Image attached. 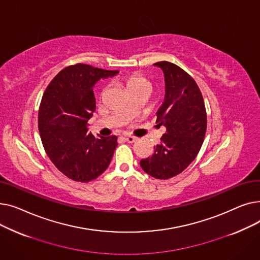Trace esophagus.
I'll return each instance as SVG.
<instances>
[{
  "label": "esophagus",
  "instance_id": "34e87169",
  "mask_svg": "<svg viewBox=\"0 0 260 260\" xmlns=\"http://www.w3.org/2000/svg\"><path fill=\"white\" fill-rule=\"evenodd\" d=\"M123 138H124L128 143H134L135 141H137V138L134 137V136H123Z\"/></svg>",
  "mask_w": 260,
  "mask_h": 260
}]
</instances>
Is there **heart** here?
I'll return each mask as SVG.
<instances>
[{"label": "heart", "mask_w": 260, "mask_h": 260, "mask_svg": "<svg viewBox=\"0 0 260 260\" xmlns=\"http://www.w3.org/2000/svg\"><path fill=\"white\" fill-rule=\"evenodd\" d=\"M125 83L129 91L137 89V88H148L151 89V83L148 80H146L141 75H132L125 79ZM104 94V90L102 91L101 95Z\"/></svg>", "instance_id": "1"}]
</instances>
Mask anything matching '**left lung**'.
<instances>
[{
    "label": "left lung",
    "instance_id": "left-lung-1",
    "mask_svg": "<svg viewBox=\"0 0 260 260\" xmlns=\"http://www.w3.org/2000/svg\"><path fill=\"white\" fill-rule=\"evenodd\" d=\"M165 75V101L156 123L166 126L154 154L140 161L142 170L156 179H169L183 172L198 155L207 132V112L195 80L168 61L154 64Z\"/></svg>",
    "mask_w": 260,
    "mask_h": 260
}]
</instances>
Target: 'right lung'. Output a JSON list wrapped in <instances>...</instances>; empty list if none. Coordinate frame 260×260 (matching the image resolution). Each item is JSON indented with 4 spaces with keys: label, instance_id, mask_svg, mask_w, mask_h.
<instances>
[{
    "label": "right lung",
    "instance_id": "obj_1",
    "mask_svg": "<svg viewBox=\"0 0 260 260\" xmlns=\"http://www.w3.org/2000/svg\"><path fill=\"white\" fill-rule=\"evenodd\" d=\"M117 74L79 63L62 70L43 94L38 118L41 140L51 162L72 180H94L112 161L117 137H94L87 122L95 109L94 84Z\"/></svg>",
    "mask_w": 260,
    "mask_h": 260
}]
</instances>
